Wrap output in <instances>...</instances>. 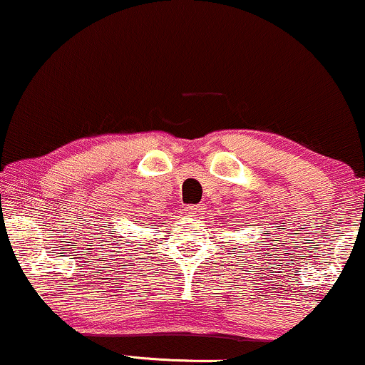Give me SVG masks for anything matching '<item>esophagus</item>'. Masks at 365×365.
I'll return each mask as SVG.
<instances>
[{"mask_svg":"<svg viewBox=\"0 0 365 365\" xmlns=\"http://www.w3.org/2000/svg\"><path fill=\"white\" fill-rule=\"evenodd\" d=\"M204 212H206V207L201 206V204H197V206H189L187 207V216L189 217L199 219V217L204 216Z\"/></svg>","mask_w":365,"mask_h":365,"instance_id":"1","label":"esophagus"}]
</instances>
